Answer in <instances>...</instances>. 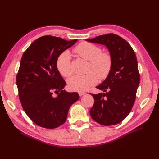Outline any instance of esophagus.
Masks as SVG:
<instances>
[{
  "mask_svg": "<svg viewBox=\"0 0 159 159\" xmlns=\"http://www.w3.org/2000/svg\"><path fill=\"white\" fill-rule=\"evenodd\" d=\"M78 93H79V95H80V96H82V95H84L85 94V93L81 92V91H80V92H79Z\"/></svg>",
  "mask_w": 159,
  "mask_h": 159,
  "instance_id": "34e87169",
  "label": "esophagus"
}]
</instances>
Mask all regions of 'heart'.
<instances>
[{"label": "heart", "mask_w": 159, "mask_h": 159, "mask_svg": "<svg viewBox=\"0 0 159 159\" xmlns=\"http://www.w3.org/2000/svg\"><path fill=\"white\" fill-rule=\"evenodd\" d=\"M74 52L78 56L89 61L88 70L89 73L71 78L68 80V87L71 90L85 91L97 83L98 77L100 80L107 78L112 66L111 57L109 54L102 52L100 47L87 42L80 43L74 48ZM56 67L60 74L64 78H68L72 74L71 55L68 51H64L58 56Z\"/></svg>", "instance_id": "heart-1"}]
</instances>
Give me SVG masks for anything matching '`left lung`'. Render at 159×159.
I'll return each instance as SVG.
<instances>
[{"instance_id": "1", "label": "left lung", "mask_w": 159, "mask_h": 159, "mask_svg": "<svg viewBox=\"0 0 159 159\" xmlns=\"http://www.w3.org/2000/svg\"><path fill=\"white\" fill-rule=\"evenodd\" d=\"M86 40L105 45L112 60L111 69L107 78L96 87L103 93H91L94 104L90 115L103 125H116L127 117L135 101L140 83L135 53L125 40L114 34Z\"/></svg>"}]
</instances>
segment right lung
I'll return each mask as SVG.
<instances>
[{
  "instance_id": "1",
  "label": "right lung",
  "mask_w": 159,
  "mask_h": 159,
  "mask_svg": "<svg viewBox=\"0 0 159 159\" xmlns=\"http://www.w3.org/2000/svg\"><path fill=\"white\" fill-rule=\"evenodd\" d=\"M77 40L44 36L24 52L16 75L19 98L24 111L38 126L54 129L61 125L70 106L80 98L77 92L63 89L66 81L56 67L58 56Z\"/></svg>"
}]
</instances>
